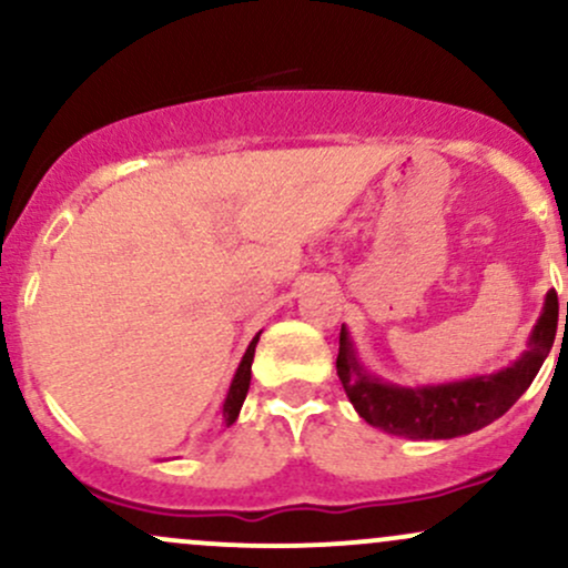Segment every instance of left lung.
<instances>
[{
	"mask_svg": "<svg viewBox=\"0 0 568 568\" xmlns=\"http://www.w3.org/2000/svg\"><path fill=\"white\" fill-rule=\"evenodd\" d=\"M556 328L558 296L556 291H547L542 312L534 323L526 349L510 366L494 371V374L470 376V379L410 387V384L384 382L382 376H376L361 361V352H357L347 325H342L336 374L349 403L371 427H379L384 433L410 440L459 438V435H470L475 429L491 425L529 389L534 376L542 368L545 357L550 355Z\"/></svg>",
	"mask_w": 568,
	"mask_h": 568,
	"instance_id": "left-lung-1",
	"label": "left lung"
}]
</instances>
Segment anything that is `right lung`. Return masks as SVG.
<instances>
[{
    "label": "right lung",
    "instance_id": "1",
    "mask_svg": "<svg viewBox=\"0 0 568 568\" xmlns=\"http://www.w3.org/2000/svg\"><path fill=\"white\" fill-rule=\"evenodd\" d=\"M258 336H262V331H258V334L251 338V344H247L243 361H240V366H237V371H234V376L230 382V389H226L224 403H221V408H219L221 425H226V427L237 422L240 408H243V403H245L247 387H251V363H253V352H256Z\"/></svg>",
    "mask_w": 568,
    "mask_h": 568
}]
</instances>
